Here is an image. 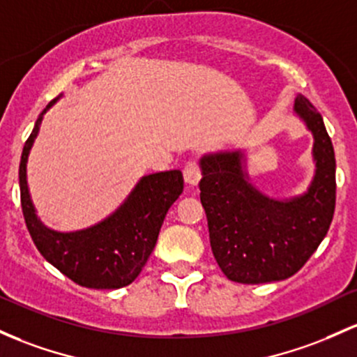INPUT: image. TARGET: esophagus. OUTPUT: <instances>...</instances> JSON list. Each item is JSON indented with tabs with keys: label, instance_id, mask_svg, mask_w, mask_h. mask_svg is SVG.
Returning <instances> with one entry per match:
<instances>
[{
	"label": "esophagus",
	"instance_id": "obj_1",
	"mask_svg": "<svg viewBox=\"0 0 357 357\" xmlns=\"http://www.w3.org/2000/svg\"><path fill=\"white\" fill-rule=\"evenodd\" d=\"M183 176H185V183L190 186H197L199 183V178H202V172H199L198 164L195 160L188 162L183 169Z\"/></svg>",
	"mask_w": 357,
	"mask_h": 357
}]
</instances>
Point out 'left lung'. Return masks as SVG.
Instances as JSON below:
<instances>
[{
	"label": "left lung",
	"mask_w": 357,
	"mask_h": 357,
	"mask_svg": "<svg viewBox=\"0 0 357 357\" xmlns=\"http://www.w3.org/2000/svg\"><path fill=\"white\" fill-rule=\"evenodd\" d=\"M293 112L313 137L315 171L303 193L273 198L250 181L245 149L208 152L199 159V199L210 245L230 281L273 283L298 273L327 236L335 208V155L322 115L303 95Z\"/></svg>",
	"instance_id": "8db88e82"
}]
</instances>
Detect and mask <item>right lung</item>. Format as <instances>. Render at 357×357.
Here are the masks:
<instances>
[{
  "mask_svg": "<svg viewBox=\"0 0 357 357\" xmlns=\"http://www.w3.org/2000/svg\"><path fill=\"white\" fill-rule=\"evenodd\" d=\"M64 95L38 115L20 159V197L26 229L38 252L74 283L95 289H119L130 284L155 248L167 210L183 193L181 171L146 174L137 181L115 211L86 229L61 232L37 215L26 181V164L44 115Z\"/></svg>",
  "mask_w": 357,
  "mask_h": 357,
  "instance_id": "add662e5",
  "label": "right lung"
}]
</instances>
